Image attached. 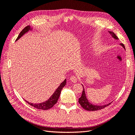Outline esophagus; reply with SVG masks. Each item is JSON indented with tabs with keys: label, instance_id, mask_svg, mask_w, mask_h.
<instances>
[{
	"label": "esophagus",
	"instance_id": "esophagus-1",
	"mask_svg": "<svg viewBox=\"0 0 135 135\" xmlns=\"http://www.w3.org/2000/svg\"><path fill=\"white\" fill-rule=\"evenodd\" d=\"M70 80L73 83H76L77 81V77L75 75H72L70 77Z\"/></svg>",
	"mask_w": 135,
	"mask_h": 135
}]
</instances>
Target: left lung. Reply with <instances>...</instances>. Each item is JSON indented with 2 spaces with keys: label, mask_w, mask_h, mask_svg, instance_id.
<instances>
[{
  "label": "left lung",
  "mask_w": 135,
  "mask_h": 135,
  "mask_svg": "<svg viewBox=\"0 0 135 135\" xmlns=\"http://www.w3.org/2000/svg\"><path fill=\"white\" fill-rule=\"evenodd\" d=\"M109 33L112 35V36L114 39H118V38L117 37V35L115 34H114L113 32H112V31H109ZM120 45L125 49V47H124V44L123 43H120ZM78 102H79V103L80 104V105H81V107H82L84 109L88 110V111H96V110H99L104 109L105 107H108V106H109V105H110V104L112 103H111L110 104L105 105H103V106L95 105H93V104H91L90 103H89V102H88L86 96H85L84 87H83V89L82 94H81V97L79 99V101Z\"/></svg>",
  "instance_id": "8db88e82"
}]
</instances>
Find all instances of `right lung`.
Here are the masks:
<instances>
[{"label":"right lung","instance_id":"obj_1","mask_svg":"<svg viewBox=\"0 0 135 135\" xmlns=\"http://www.w3.org/2000/svg\"><path fill=\"white\" fill-rule=\"evenodd\" d=\"M31 28H30V26H26L21 31L20 34L18 35L17 38L16 39V40H18L21 36L26 33V32H27L28 30H31ZM66 80L65 79L64 80V81H63L62 83H61V84L60 85V86L56 89V90L55 91V92H54V93L51 96V97L47 101L43 102L42 103H39V104H32V103H30L29 102H28L27 101L25 100V101L27 103H28L30 105L32 106L36 109H40V110H48L51 108H52L55 105V104H56L57 102V100L59 99V98L60 97V93H61V91L62 90V89L63 88V87L66 85Z\"/></svg>","mask_w":135,"mask_h":135}]
</instances>
